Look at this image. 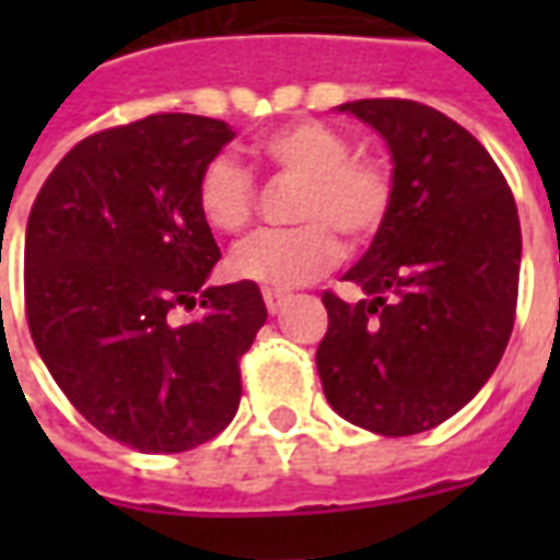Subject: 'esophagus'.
<instances>
[{
	"label": "esophagus",
	"instance_id": "esophagus-1",
	"mask_svg": "<svg viewBox=\"0 0 560 560\" xmlns=\"http://www.w3.org/2000/svg\"><path fill=\"white\" fill-rule=\"evenodd\" d=\"M288 300H291V293H284V291H264V303H267L269 315H279L281 305L288 303Z\"/></svg>",
	"mask_w": 560,
	"mask_h": 560
}]
</instances>
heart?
<instances>
[{"mask_svg": "<svg viewBox=\"0 0 560 560\" xmlns=\"http://www.w3.org/2000/svg\"><path fill=\"white\" fill-rule=\"evenodd\" d=\"M257 161L281 183H296L288 231L264 233L231 257L236 279L267 291H288L324 276L345 255L372 245L387 228L396 203V173L375 152H353V140L336 126L300 119L260 135ZM197 209L209 228L245 233L257 219V183L231 155H212L197 173Z\"/></svg>", "mask_w": 560, "mask_h": 560, "instance_id": "heart-1", "label": "heart"}]
</instances>
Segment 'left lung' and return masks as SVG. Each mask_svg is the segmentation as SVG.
<instances>
[{"label":"left lung","instance_id":"left-lung-1","mask_svg":"<svg viewBox=\"0 0 560 560\" xmlns=\"http://www.w3.org/2000/svg\"><path fill=\"white\" fill-rule=\"evenodd\" d=\"M387 140L396 203L345 281L324 291L317 375L332 411L369 432H429L465 408L516 324L522 231L513 191L480 140L429 104H341Z\"/></svg>","mask_w":560,"mask_h":560}]
</instances>
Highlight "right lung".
Here are the masks:
<instances>
[{
    "label": "right lung",
    "instance_id": "1",
    "mask_svg": "<svg viewBox=\"0 0 560 560\" xmlns=\"http://www.w3.org/2000/svg\"><path fill=\"white\" fill-rule=\"evenodd\" d=\"M228 122L152 114L95 131L59 161L26 224L23 296L44 365L107 438L185 453L233 420L240 360L267 324L252 281L203 288L219 245L197 173ZM197 307L178 320V308Z\"/></svg>",
    "mask_w": 560,
    "mask_h": 560
}]
</instances>
